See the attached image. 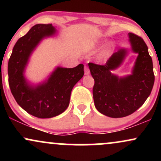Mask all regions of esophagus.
Wrapping results in <instances>:
<instances>
[{"label": "esophagus", "instance_id": "obj_1", "mask_svg": "<svg viewBox=\"0 0 161 161\" xmlns=\"http://www.w3.org/2000/svg\"><path fill=\"white\" fill-rule=\"evenodd\" d=\"M84 69H85V75H88V74H89V73H90V70L88 68V66H85Z\"/></svg>", "mask_w": 161, "mask_h": 161}]
</instances>
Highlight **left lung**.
I'll list each match as a JSON object with an SVG mask.
<instances>
[{
    "mask_svg": "<svg viewBox=\"0 0 161 161\" xmlns=\"http://www.w3.org/2000/svg\"><path fill=\"white\" fill-rule=\"evenodd\" d=\"M132 51L138 53L132 75L119 78L110 70L118 67L126 54L121 49L114 53L104 65L88 63L95 79L93 98L100 113L110 117H124L133 114L145 102L154 83L153 62L147 46L140 36L129 32Z\"/></svg>",
    "mask_w": 161,
    "mask_h": 161,
    "instance_id": "8db88e82",
    "label": "left lung"
}]
</instances>
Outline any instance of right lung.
<instances>
[{"instance_id":"right-lung-1","label":"right lung","mask_w":161,"mask_h":161,"mask_svg":"<svg viewBox=\"0 0 161 161\" xmlns=\"http://www.w3.org/2000/svg\"><path fill=\"white\" fill-rule=\"evenodd\" d=\"M55 33L51 24H37L18 39L8 61V82L17 104L31 115L51 118L62 114L69 104L73 86L84 75V66L57 67L47 82L37 87L28 86L23 71L30 53L44 37Z\"/></svg>"}]
</instances>
